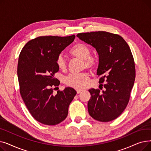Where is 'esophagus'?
<instances>
[{
    "instance_id": "1",
    "label": "esophagus",
    "mask_w": 151,
    "mask_h": 151,
    "mask_svg": "<svg viewBox=\"0 0 151 151\" xmlns=\"http://www.w3.org/2000/svg\"><path fill=\"white\" fill-rule=\"evenodd\" d=\"M82 91H83L81 90V89H76V92H77V93H81Z\"/></svg>"
}]
</instances>
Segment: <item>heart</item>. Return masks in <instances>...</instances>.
<instances>
[{
	"mask_svg": "<svg viewBox=\"0 0 151 151\" xmlns=\"http://www.w3.org/2000/svg\"><path fill=\"white\" fill-rule=\"evenodd\" d=\"M70 53L73 57L83 60V67L89 69H95L98 64L97 59L91 55L89 47L83 43L75 45L70 51ZM55 63L58 67L62 70L67 68V61L62 54H59L57 57ZM89 76L86 73L70 74L65 76L63 80L67 86L75 89H82L85 88L88 83Z\"/></svg>",
	"mask_w": 151,
	"mask_h": 151,
	"instance_id": "obj_1",
	"label": "heart"
}]
</instances>
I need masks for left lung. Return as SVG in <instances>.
<instances>
[{"label":"left lung","mask_w":151,"mask_h":151,"mask_svg":"<svg viewBox=\"0 0 151 151\" xmlns=\"http://www.w3.org/2000/svg\"><path fill=\"white\" fill-rule=\"evenodd\" d=\"M96 50L99 58L97 75L105 89H91L88 108L90 116L100 122L111 121L127 105L135 80V67L130 47L117 34L105 31L76 35Z\"/></svg>","instance_id":"1"}]
</instances>
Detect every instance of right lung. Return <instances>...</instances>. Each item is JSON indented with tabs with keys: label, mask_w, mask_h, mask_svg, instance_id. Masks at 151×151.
Masks as SVG:
<instances>
[{
	"label": "right lung",
	"mask_w": 151,
	"mask_h": 151,
	"mask_svg": "<svg viewBox=\"0 0 151 151\" xmlns=\"http://www.w3.org/2000/svg\"><path fill=\"white\" fill-rule=\"evenodd\" d=\"M75 38V35L38 37L29 41L20 52L17 74L21 97L31 115L45 125H57L65 120L76 94L71 88L53 93L60 84L54 77L59 69L55 60Z\"/></svg>",
	"instance_id": "add662e5"
}]
</instances>
